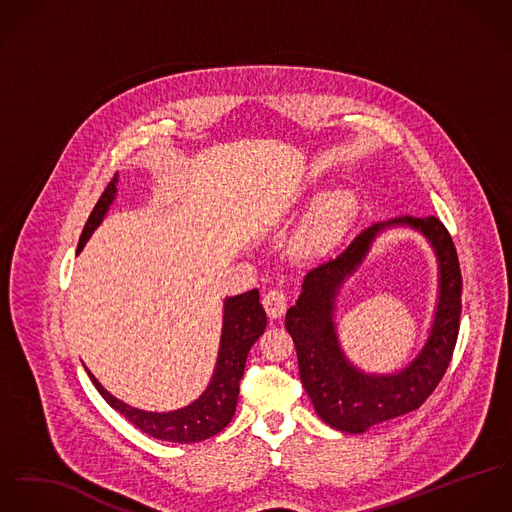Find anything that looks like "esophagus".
Returning <instances> with one entry per match:
<instances>
[{
	"instance_id": "obj_1",
	"label": "esophagus",
	"mask_w": 512,
	"mask_h": 512,
	"mask_svg": "<svg viewBox=\"0 0 512 512\" xmlns=\"http://www.w3.org/2000/svg\"><path fill=\"white\" fill-rule=\"evenodd\" d=\"M263 306H265V310H267V314L271 318H281L284 312H286V308H288L286 292L281 290V288H271L263 296Z\"/></svg>"
}]
</instances>
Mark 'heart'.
<instances>
[{
	"mask_svg": "<svg viewBox=\"0 0 512 512\" xmlns=\"http://www.w3.org/2000/svg\"><path fill=\"white\" fill-rule=\"evenodd\" d=\"M355 200L349 192H334L320 200L300 231V245L306 251L330 249L347 228Z\"/></svg>",
	"mask_w": 512,
	"mask_h": 512,
	"instance_id": "1",
	"label": "heart"
}]
</instances>
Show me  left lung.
Segmentation results:
<instances>
[{"label": "left lung", "instance_id": "1", "mask_svg": "<svg viewBox=\"0 0 512 512\" xmlns=\"http://www.w3.org/2000/svg\"><path fill=\"white\" fill-rule=\"evenodd\" d=\"M410 225L424 232L441 261V300L431 338L419 357L397 376H365L343 357L333 326V300L342 279L362 260L372 237L387 225ZM461 271L454 239L436 218L404 216L363 229L336 259L314 267L284 326L292 336L302 387L318 416L332 428L361 434L367 428L412 412L442 381L459 334Z\"/></svg>", "mask_w": 512, "mask_h": 512}]
</instances>
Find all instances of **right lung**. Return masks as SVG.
<instances>
[{
  "label": "right lung",
  "mask_w": 512,
  "mask_h": 512,
  "mask_svg": "<svg viewBox=\"0 0 512 512\" xmlns=\"http://www.w3.org/2000/svg\"><path fill=\"white\" fill-rule=\"evenodd\" d=\"M115 182L112 178L106 190L102 192L98 204L94 206L84 231L78 241L80 251L92 231L100 226L102 218L108 212V206L112 204L115 196ZM267 326V314L259 302V290L253 288L245 294L233 296L226 300L224 308V330H222V343H220V355L216 363V371L212 375V381L204 395L188 404L186 408L174 410V412H145L139 408H133L121 400L112 397L98 379L86 369L88 377L92 379L98 393L106 398V402L115 408L119 414H123L135 428L141 432L176 444H192L202 442L206 438L216 436L222 432L233 414L235 404L239 397V381L245 371V361L251 345L259 340Z\"/></svg>",
  "instance_id": "add662e5"
}]
</instances>
